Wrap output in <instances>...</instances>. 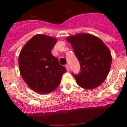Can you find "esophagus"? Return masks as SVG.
Returning <instances> with one entry per match:
<instances>
[{
	"label": "esophagus",
	"instance_id": "obj_1",
	"mask_svg": "<svg viewBox=\"0 0 127 127\" xmlns=\"http://www.w3.org/2000/svg\"><path fill=\"white\" fill-rule=\"evenodd\" d=\"M65 68L66 69H67V70H68L69 71V70H70V67H69V64H67L65 65Z\"/></svg>",
	"mask_w": 127,
	"mask_h": 127
}]
</instances>
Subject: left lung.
Segmentation results:
<instances>
[{"instance_id": "1", "label": "left lung", "mask_w": 127, "mask_h": 127, "mask_svg": "<svg viewBox=\"0 0 127 127\" xmlns=\"http://www.w3.org/2000/svg\"><path fill=\"white\" fill-rule=\"evenodd\" d=\"M79 62L81 72L74 75L77 85L86 90L94 89L105 80L112 62L111 53L101 39L86 33L67 37Z\"/></svg>"}]
</instances>
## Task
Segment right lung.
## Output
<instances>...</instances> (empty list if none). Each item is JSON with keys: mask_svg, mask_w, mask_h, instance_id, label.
I'll return each instance as SVG.
<instances>
[{"mask_svg": "<svg viewBox=\"0 0 127 127\" xmlns=\"http://www.w3.org/2000/svg\"><path fill=\"white\" fill-rule=\"evenodd\" d=\"M57 38L37 34L24 45L18 58L20 74L30 88L38 94H49L60 85L66 69L51 50Z\"/></svg>", "mask_w": 127, "mask_h": 127, "instance_id": "1", "label": "right lung"}]
</instances>
